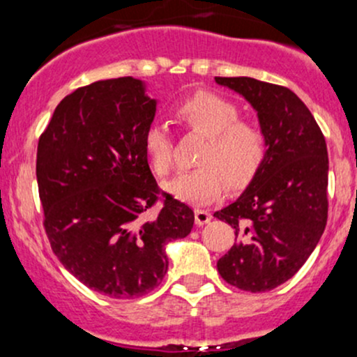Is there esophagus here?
Returning a JSON list of instances; mask_svg holds the SVG:
<instances>
[{
  "mask_svg": "<svg viewBox=\"0 0 357 357\" xmlns=\"http://www.w3.org/2000/svg\"><path fill=\"white\" fill-rule=\"evenodd\" d=\"M210 220H211L210 211L202 210V208L195 210V222H197V225H205V223H208Z\"/></svg>",
  "mask_w": 357,
  "mask_h": 357,
  "instance_id": "obj_1",
  "label": "esophagus"
}]
</instances>
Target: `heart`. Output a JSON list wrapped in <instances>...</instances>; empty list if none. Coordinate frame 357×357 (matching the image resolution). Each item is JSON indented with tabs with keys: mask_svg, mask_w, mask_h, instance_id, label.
Returning a JSON list of instances; mask_svg holds the SVG:
<instances>
[{
	"mask_svg": "<svg viewBox=\"0 0 357 357\" xmlns=\"http://www.w3.org/2000/svg\"><path fill=\"white\" fill-rule=\"evenodd\" d=\"M174 119L186 130L206 135L198 155L199 167L179 172L166 183V190L176 198L208 203L220 197L227 181L241 188L259 172L268 154V134L259 121L241 119L236 103L215 93L199 91L176 107ZM144 151L155 174H169L176 144L167 127L160 123L147 127Z\"/></svg>",
	"mask_w": 357,
	"mask_h": 357,
	"instance_id": "b5f03b06",
	"label": "heart"
}]
</instances>
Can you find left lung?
Wrapping results in <instances>:
<instances>
[{"mask_svg":"<svg viewBox=\"0 0 357 357\" xmlns=\"http://www.w3.org/2000/svg\"><path fill=\"white\" fill-rule=\"evenodd\" d=\"M215 81L244 96L268 134V154L252 183L213 213L232 225L238 238L217 269L238 289L271 291L298 273L327 225L325 137L291 89L252 77Z\"/></svg>","mask_w":357,"mask_h":357,"instance_id":"left-lung-1","label":"left lung"}]
</instances>
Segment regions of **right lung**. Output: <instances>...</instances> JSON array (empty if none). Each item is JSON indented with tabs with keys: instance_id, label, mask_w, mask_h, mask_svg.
Here are the masks:
<instances>
[{
	"instance_id": "right-lung-1",
	"label": "right lung",
	"mask_w": 357,
	"mask_h": 357,
	"mask_svg": "<svg viewBox=\"0 0 357 357\" xmlns=\"http://www.w3.org/2000/svg\"><path fill=\"white\" fill-rule=\"evenodd\" d=\"M154 115L155 101L139 79L96 81L66 96L38 139L50 248L81 283L112 298H139L158 287L167 271L164 248L195 223L190 206L160 195L149 167L144 134Z\"/></svg>"
}]
</instances>
